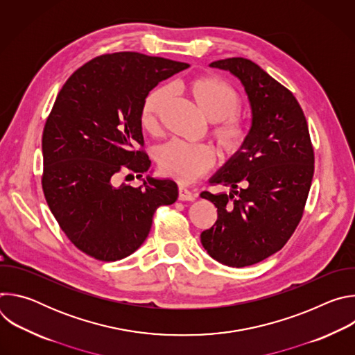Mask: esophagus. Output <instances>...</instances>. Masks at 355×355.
<instances>
[{
    "label": "esophagus",
    "mask_w": 355,
    "mask_h": 355,
    "mask_svg": "<svg viewBox=\"0 0 355 355\" xmlns=\"http://www.w3.org/2000/svg\"><path fill=\"white\" fill-rule=\"evenodd\" d=\"M195 198H196L195 193H192L189 189H187L184 187L178 188V199L180 200H193Z\"/></svg>",
    "instance_id": "34e87169"
}]
</instances>
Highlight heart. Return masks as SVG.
<instances>
[{"label": "heart", "mask_w": 355, "mask_h": 355, "mask_svg": "<svg viewBox=\"0 0 355 355\" xmlns=\"http://www.w3.org/2000/svg\"><path fill=\"white\" fill-rule=\"evenodd\" d=\"M185 91L198 111L214 122L212 136L216 139L227 157L239 155L250 137V123L237 114L241 108L239 92L226 81L212 77H196L185 84ZM170 101V89L157 87L148 91L141 103L140 123L144 130L155 133L160 125V116ZM216 163V150L209 144H185L170 141L157 155L160 171L181 182L191 184L207 174Z\"/></svg>", "instance_id": "1"}]
</instances>
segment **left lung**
<instances>
[{"label": "left lung", "mask_w": 355, "mask_h": 355, "mask_svg": "<svg viewBox=\"0 0 355 355\" xmlns=\"http://www.w3.org/2000/svg\"><path fill=\"white\" fill-rule=\"evenodd\" d=\"M209 66L241 81L252 123L244 148L211 178L232 192L200 193L218 208L200 243L216 261L241 268L272 256L295 232L309 195L315 151L305 114L286 87L244 58Z\"/></svg>", "instance_id": "obj_1"}]
</instances>
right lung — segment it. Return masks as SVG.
<instances>
[{
  "instance_id": "1",
  "label": "right lung",
  "mask_w": 355,
  "mask_h": 355,
  "mask_svg": "<svg viewBox=\"0 0 355 355\" xmlns=\"http://www.w3.org/2000/svg\"><path fill=\"white\" fill-rule=\"evenodd\" d=\"M188 63L137 52L101 55L77 69L60 89L42 136V188L69 240L87 256L116 261L146 240L159 207L178 196L171 180L115 187L119 173L141 177V103L160 81ZM130 175V174H129Z\"/></svg>"
}]
</instances>
